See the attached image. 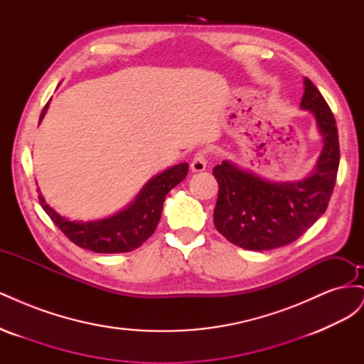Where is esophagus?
<instances>
[{
  "instance_id": "obj_1",
  "label": "esophagus",
  "mask_w": 364,
  "mask_h": 364,
  "mask_svg": "<svg viewBox=\"0 0 364 364\" xmlns=\"http://www.w3.org/2000/svg\"><path fill=\"white\" fill-rule=\"evenodd\" d=\"M206 164H208V161H206V155H205V151H197L196 155H194V158L191 159V170L193 171H203L205 168H206Z\"/></svg>"
}]
</instances>
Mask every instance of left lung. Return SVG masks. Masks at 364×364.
I'll use <instances>...</instances> for the list:
<instances>
[{
  "label": "left lung",
  "instance_id": "obj_1",
  "mask_svg": "<svg viewBox=\"0 0 364 364\" xmlns=\"http://www.w3.org/2000/svg\"><path fill=\"white\" fill-rule=\"evenodd\" d=\"M301 107L308 109L323 136L313 174L297 182H270L223 161L213 168L218 183L215 229L232 245L270 250L299 238L328 208L336 185L340 149L336 118L314 83L304 80Z\"/></svg>",
  "mask_w": 364,
  "mask_h": 364
}]
</instances>
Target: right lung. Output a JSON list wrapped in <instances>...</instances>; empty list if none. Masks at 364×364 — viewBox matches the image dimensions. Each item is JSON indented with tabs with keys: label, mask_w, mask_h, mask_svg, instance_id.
Returning a JSON list of instances; mask_svg holds the SVG:
<instances>
[{
	"label": "right lung",
	"mask_w": 364,
	"mask_h": 364,
	"mask_svg": "<svg viewBox=\"0 0 364 364\" xmlns=\"http://www.w3.org/2000/svg\"><path fill=\"white\" fill-rule=\"evenodd\" d=\"M48 103L42 109L41 119L47 112ZM186 173H188L186 162L162 171L144 185L136 199L126 209L95 222H70L50 208L42 194H39V202L53 223L79 247L97 253L130 252L138 249L155 232L162 214L165 196L185 179Z\"/></svg>",
	"instance_id": "right-lung-1"
}]
</instances>
